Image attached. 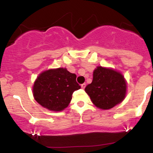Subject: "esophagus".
Segmentation results:
<instances>
[{"label": "esophagus", "mask_w": 153, "mask_h": 153, "mask_svg": "<svg viewBox=\"0 0 153 153\" xmlns=\"http://www.w3.org/2000/svg\"><path fill=\"white\" fill-rule=\"evenodd\" d=\"M85 86H86V84H85V83H83V84H81V87H82V89H84Z\"/></svg>", "instance_id": "34e87169"}]
</instances>
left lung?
Wrapping results in <instances>:
<instances>
[{
    "mask_svg": "<svg viewBox=\"0 0 153 153\" xmlns=\"http://www.w3.org/2000/svg\"><path fill=\"white\" fill-rule=\"evenodd\" d=\"M85 91L97 108L109 109L124 100L126 82L120 72L97 67L93 71V81L86 86Z\"/></svg>",
    "mask_w": 153,
    "mask_h": 153,
    "instance_id": "obj_1",
    "label": "left lung"
}]
</instances>
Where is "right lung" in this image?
Segmentation results:
<instances>
[{
  "instance_id": "1",
  "label": "right lung",
  "mask_w": 153,
  "mask_h": 153,
  "mask_svg": "<svg viewBox=\"0 0 153 153\" xmlns=\"http://www.w3.org/2000/svg\"><path fill=\"white\" fill-rule=\"evenodd\" d=\"M76 78V75L70 73L66 68L44 71L33 84L35 100L51 111H61L70 104L73 93L80 89Z\"/></svg>"
}]
</instances>
